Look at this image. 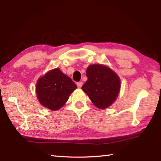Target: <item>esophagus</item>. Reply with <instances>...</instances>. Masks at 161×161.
Segmentation results:
<instances>
[{"label":"esophagus","mask_w":161,"mask_h":161,"mask_svg":"<svg viewBox=\"0 0 161 161\" xmlns=\"http://www.w3.org/2000/svg\"><path fill=\"white\" fill-rule=\"evenodd\" d=\"M82 85H83V82H81V81H80V82L77 83V86L78 88H81L82 86Z\"/></svg>","instance_id":"esophagus-1"}]
</instances>
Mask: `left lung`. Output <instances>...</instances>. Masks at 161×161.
Segmentation results:
<instances>
[{
    "mask_svg": "<svg viewBox=\"0 0 161 161\" xmlns=\"http://www.w3.org/2000/svg\"><path fill=\"white\" fill-rule=\"evenodd\" d=\"M87 81L81 87L93 104L100 109L110 107L120 90V79L110 68L102 64L90 65L86 69Z\"/></svg>",
    "mask_w": 161,
    "mask_h": 161,
    "instance_id": "8db88e82",
    "label": "left lung"
}]
</instances>
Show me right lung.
I'll return each instance as SVG.
<instances>
[{"label":"right lung","mask_w":161,"mask_h":161,"mask_svg":"<svg viewBox=\"0 0 161 161\" xmlns=\"http://www.w3.org/2000/svg\"><path fill=\"white\" fill-rule=\"evenodd\" d=\"M77 86L59 68L49 70L39 77L36 84V93L40 104L51 111H57L68 101Z\"/></svg>","instance_id":"1"}]
</instances>
